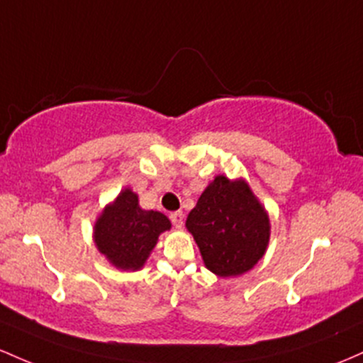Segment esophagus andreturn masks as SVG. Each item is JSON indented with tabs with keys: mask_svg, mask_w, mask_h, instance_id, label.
I'll list each match as a JSON object with an SVG mask.
<instances>
[{
	"mask_svg": "<svg viewBox=\"0 0 363 363\" xmlns=\"http://www.w3.org/2000/svg\"><path fill=\"white\" fill-rule=\"evenodd\" d=\"M169 219H171V223L174 225V228H178V230L183 228V223H185V216H183L182 211H177V213L171 214Z\"/></svg>",
	"mask_w": 363,
	"mask_h": 363,
	"instance_id": "obj_1",
	"label": "esophagus"
}]
</instances>
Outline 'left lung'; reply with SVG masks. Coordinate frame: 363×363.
I'll return each mask as SVG.
<instances>
[{
    "label": "left lung",
    "mask_w": 363,
    "mask_h": 363,
    "mask_svg": "<svg viewBox=\"0 0 363 363\" xmlns=\"http://www.w3.org/2000/svg\"><path fill=\"white\" fill-rule=\"evenodd\" d=\"M202 260L219 278L254 269L266 254L271 221L266 207L243 178L218 174L206 186L185 223Z\"/></svg>",
    "instance_id": "obj_1"
}]
</instances>
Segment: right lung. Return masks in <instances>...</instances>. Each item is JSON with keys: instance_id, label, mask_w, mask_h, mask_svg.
<instances>
[{"instance_id": "right-lung-1", "label": "right lung", "mask_w": 363, "mask_h": 363, "mask_svg": "<svg viewBox=\"0 0 363 363\" xmlns=\"http://www.w3.org/2000/svg\"><path fill=\"white\" fill-rule=\"evenodd\" d=\"M92 230L97 250L111 266L138 271L147 262L160 235L171 230V221L160 211L142 209L138 195L127 186L101 211Z\"/></svg>"}]
</instances>
